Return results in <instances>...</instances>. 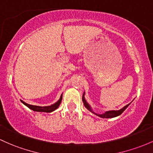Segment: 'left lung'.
<instances>
[{
  "label": "left lung",
  "instance_id": "obj_1",
  "mask_svg": "<svg viewBox=\"0 0 153 153\" xmlns=\"http://www.w3.org/2000/svg\"><path fill=\"white\" fill-rule=\"evenodd\" d=\"M82 100H83V105H85V107H86V108L88 109V110L90 111H91V112H92V113L94 114H96L97 116H98V117H102V118H113V117H117V116L123 113L124 111H125V109H126L127 108H128V106L129 105V104H128V105H125V107H123V108L120 109V110H119V111H106L105 113L104 114H97L94 113V112H93L92 111H91V108H90L89 105L87 103V102H86V101L85 100L83 95V98H82Z\"/></svg>",
  "mask_w": 153,
  "mask_h": 153
}]
</instances>
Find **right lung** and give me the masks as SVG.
Segmentation results:
<instances>
[{"mask_svg": "<svg viewBox=\"0 0 153 153\" xmlns=\"http://www.w3.org/2000/svg\"><path fill=\"white\" fill-rule=\"evenodd\" d=\"M62 96H61L60 99L54 103L53 105H48V106H37V105H29V104L26 103V102H23V101L21 100V102L24 105H25L26 106H28L30 109L31 110L34 111H40V112H51V111H55L58 107H59V105H60L61 102H62Z\"/></svg>", "mask_w": 153, "mask_h": 153, "instance_id": "right-lung-1", "label": "right lung"}]
</instances>
